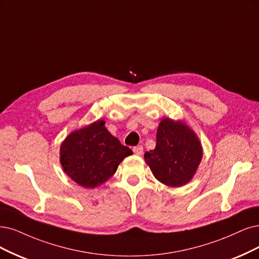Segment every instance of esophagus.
I'll return each mask as SVG.
<instances>
[{
    "mask_svg": "<svg viewBox=\"0 0 259 259\" xmlns=\"http://www.w3.org/2000/svg\"><path fill=\"white\" fill-rule=\"evenodd\" d=\"M133 152H135L136 155H138V156H141L142 154H143V146H136V147H133Z\"/></svg>",
    "mask_w": 259,
    "mask_h": 259,
    "instance_id": "obj_1",
    "label": "esophagus"
}]
</instances>
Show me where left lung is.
<instances>
[{"label": "left lung", "instance_id": "left-lung-1", "mask_svg": "<svg viewBox=\"0 0 259 259\" xmlns=\"http://www.w3.org/2000/svg\"><path fill=\"white\" fill-rule=\"evenodd\" d=\"M145 162L152 174L168 187H181L193 178L203 158L195 132L181 120L162 119L154 150L146 151Z\"/></svg>", "mask_w": 259, "mask_h": 259}]
</instances>
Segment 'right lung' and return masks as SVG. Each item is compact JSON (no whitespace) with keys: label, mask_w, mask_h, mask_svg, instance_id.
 <instances>
[{"label":"right lung","mask_w":259,"mask_h":259,"mask_svg":"<svg viewBox=\"0 0 259 259\" xmlns=\"http://www.w3.org/2000/svg\"><path fill=\"white\" fill-rule=\"evenodd\" d=\"M99 119L71 132L61 145L60 161L65 173L84 188H96L116 171L132 150L120 144Z\"/></svg>","instance_id":"add662e5"}]
</instances>
